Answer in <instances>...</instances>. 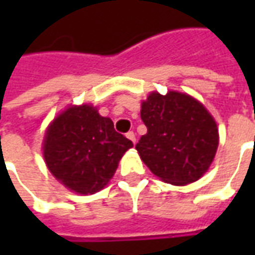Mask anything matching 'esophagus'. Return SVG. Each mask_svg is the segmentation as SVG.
Listing matches in <instances>:
<instances>
[{"instance_id": "34e87169", "label": "esophagus", "mask_w": 255, "mask_h": 255, "mask_svg": "<svg viewBox=\"0 0 255 255\" xmlns=\"http://www.w3.org/2000/svg\"><path fill=\"white\" fill-rule=\"evenodd\" d=\"M129 140H132V143H135L136 142V135H135V132L133 131H129V132H127V135H126Z\"/></svg>"}]
</instances>
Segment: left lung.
Returning a JSON list of instances; mask_svg holds the SVG:
<instances>
[{"mask_svg":"<svg viewBox=\"0 0 255 255\" xmlns=\"http://www.w3.org/2000/svg\"><path fill=\"white\" fill-rule=\"evenodd\" d=\"M140 119L147 132L135 147L155 176L175 186L203 176L216 155L219 129L199 101L177 91H154L142 102Z\"/></svg>","mask_w":255,"mask_h":255,"instance_id":"left-lung-1","label":"left lung"}]
</instances>
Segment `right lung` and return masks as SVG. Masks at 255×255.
<instances>
[{"label": "right lung", "mask_w": 255, "mask_h": 255, "mask_svg": "<svg viewBox=\"0 0 255 255\" xmlns=\"http://www.w3.org/2000/svg\"><path fill=\"white\" fill-rule=\"evenodd\" d=\"M132 142L116 132L109 117L91 105L71 106L49 126L43 157L58 182L78 194H94L109 183Z\"/></svg>", "instance_id": "right-lung-1"}]
</instances>
